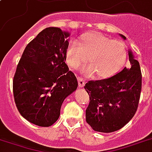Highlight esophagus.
Listing matches in <instances>:
<instances>
[{
  "mask_svg": "<svg viewBox=\"0 0 152 152\" xmlns=\"http://www.w3.org/2000/svg\"><path fill=\"white\" fill-rule=\"evenodd\" d=\"M77 80H78V84H79V86L80 87V88H83V87L84 86V80H83V79L81 78V77H77Z\"/></svg>",
  "mask_w": 152,
  "mask_h": 152,
  "instance_id": "34e87169",
  "label": "esophagus"
}]
</instances>
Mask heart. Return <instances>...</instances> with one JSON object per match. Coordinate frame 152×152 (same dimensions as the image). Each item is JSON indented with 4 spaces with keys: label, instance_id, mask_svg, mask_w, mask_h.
I'll list each match as a JSON object with an SVG mask.
<instances>
[{
    "label": "heart",
    "instance_id": "1",
    "mask_svg": "<svg viewBox=\"0 0 152 152\" xmlns=\"http://www.w3.org/2000/svg\"><path fill=\"white\" fill-rule=\"evenodd\" d=\"M124 43L113 40L100 33L89 32L82 37V45L72 40L67 49V63L76 68L88 61L91 64L85 68L89 74L96 72L101 78H107L117 73L127 60Z\"/></svg>",
    "mask_w": 152,
    "mask_h": 152
}]
</instances>
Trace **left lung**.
Returning <instances> with one entry per match:
<instances>
[{
    "label": "left lung",
    "instance_id": "obj_1",
    "mask_svg": "<svg viewBox=\"0 0 152 152\" xmlns=\"http://www.w3.org/2000/svg\"><path fill=\"white\" fill-rule=\"evenodd\" d=\"M124 39V36L120 34ZM131 68L125 67L112 77L88 81L84 88L90 102L86 109V122L96 132L109 133L122 128L137 111L142 88L139 61L129 52Z\"/></svg>",
    "mask_w": 152,
    "mask_h": 152
}]
</instances>
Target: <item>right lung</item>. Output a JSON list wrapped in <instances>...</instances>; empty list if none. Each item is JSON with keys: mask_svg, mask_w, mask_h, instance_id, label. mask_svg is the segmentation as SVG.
Listing matches in <instances>:
<instances>
[{"mask_svg": "<svg viewBox=\"0 0 152 152\" xmlns=\"http://www.w3.org/2000/svg\"><path fill=\"white\" fill-rule=\"evenodd\" d=\"M68 37L60 28H46L28 44L17 64L12 81L15 104L25 120L40 127L59 119L64 100L78 86L65 64Z\"/></svg>", "mask_w": 152, "mask_h": 152, "instance_id": "add662e5", "label": "right lung"}]
</instances>
